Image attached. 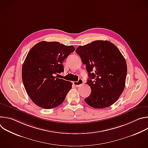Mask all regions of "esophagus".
<instances>
[{
    "instance_id": "1",
    "label": "esophagus",
    "mask_w": 148,
    "mask_h": 148,
    "mask_svg": "<svg viewBox=\"0 0 148 148\" xmlns=\"http://www.w3.org/2000/svg\"><path fill=\"white\" fill-rule=\"evenodd\" d=\"M83 83H84V82H83V80L81 79H79L78 81H74V82H73V84H74V85L75 87H77L81 86Z\"/></svg>"
}]
</instances>
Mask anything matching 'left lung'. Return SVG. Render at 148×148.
I'll return each mask as SVG.
<instances>
[{"label": "left lung", "instance_id": "1", "mask_svg": "<svg viewBox=\"0 0 148 148\" xmlns=\"http://www.w3.org/2000/svg\"><path fill=\"white\" fill-rule=\"evenodd\" d=\"M75 52L86 64L91 89L86 102L94 108L114 103L125 88L127 66L119 50L109 41L96 40L79 46Z\"/></svg>", "mask_w": 148, "mask_h": 148}]
</instances>
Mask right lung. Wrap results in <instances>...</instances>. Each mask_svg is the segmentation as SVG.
Instances as JSON below:
<instances>
[{"label":"right lung","instance_id":"1","mask_svg":"<svg viewBox=\"0 0 148 148\" xmlns=\"http://www.w3.org/2000/svg\"><path fill=\"white\" fill-rule=\"evenodd\" d=\"M74 50L73 46L43 41L28 53L22 67V80L28 95L37 106L51 109L64 101L72 83L55 75L64 72L62 62Z\"/></svg>","mask_w":148,"mask_h":148}]
</instances>
